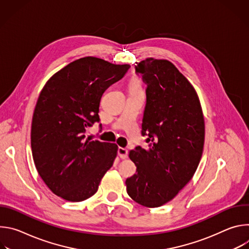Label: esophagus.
<instances>
[{
	"label": "esophagus",
	"instance_id": "1",
	"mask_svg": "<svg viewBox=\"0 0 249 249\" xmlns=\"http://www.w3.org/2000/svg\"><path fill=\"white\" fill-rule=\"evenodd\" d=\"M118 155H119L120 159L125 160L127 158V156H128V150H126L124 148H119L118 149Z\"/></svg>",
	"mask_w": 249,
	"mask_h": 249
}]
</instances>
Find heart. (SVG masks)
<instances>
[{
	"label": "heart",
	"mask_w": 249,
	"mask_h": 249,
	"mask_svg": "<svg viewBox=\"0 0 249 249\" xmlns=\"http://www.w3.org/2000/svg\"><path fill=\"white\" fill-rule=\"evenodd\" d=\"M130 90L131 91H139L142 90V82L139 78L134 77L130 82Z\"/></svg>",
	"instance_id": "heart-1"
}]
</instances>
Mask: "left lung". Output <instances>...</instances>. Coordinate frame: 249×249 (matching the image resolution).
Instances as JSON below:
<instances>
[{"label":"left lung","instance_id":"left-lung-1","mask_svg":"<svg viewBox=\"0 0 249 249\" xmlns=\"http://www.w3.org/2000/svg\"><path fill=\"white\" fill-rule=\"evenodd\" d=\"M135 69L147 84L142 135L150 145L130 151L137 173L126 179V188L138 204L157 208L193 177L203 153L205 122L195 89L171 62L147 58Z\"/></svg>","mask_w":249,"mask_h":249}]
</instances>
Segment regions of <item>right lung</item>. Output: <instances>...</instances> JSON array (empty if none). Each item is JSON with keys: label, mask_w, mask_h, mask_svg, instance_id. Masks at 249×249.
<instances>
[{"label": "right lung", "mask_w": 249, "mask_h": 249, "mask_svg": "<svg viewBox=\"0 0 249 249\" xmlns=\"http://www.w3.org/2000/svg\"><path fill=\"white\" fill-rule=\"evenodd\" d=\"M129 68L84 57L58 71L39 94L31 123L32 157L44 183L64 200L81 202L94 195L114 162L116 144L85 141V134L99 121L103 92Z\"/></svg>", "instance_id": "obj_1"}]
</instances>
